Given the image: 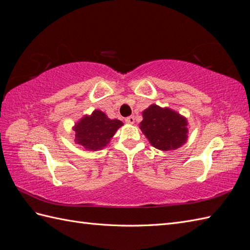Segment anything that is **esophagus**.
<instances>
[{
	"label": "esophagus",
	"mask_w": 250,
	"mask_h": 250,
	"mask_svg": "<svg viewBox=\"0 0 250 250\" xmlns=\"http://www.w3.org/2000/svg\"><path fill=\"white\" fill-rule=\"evenodd\" d=\"M125 122L127 124H134L135 123V116H128L125 119Z\"/></svg>",
	"instance_id": "1"
}]
</instances>
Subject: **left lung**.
Listing matches in <instances>:
<instances>
[{
  "label": "left lung",
  "mask_w": 250,
  "mask_h": 250,
  "mask_svg": "<svg viewBox=\"0 0 250 250\" xmlns=\"http://www.w3.org/2000/svg\"><path fill=\"white\" fill-rule=\"evenodd\" d=\"M142 114L140 129L154 147L169 151L186 142L187 121L175 111L152 104Z\"/></svg>",
  "instance_id": "left-lung-1"
}]
</instances>
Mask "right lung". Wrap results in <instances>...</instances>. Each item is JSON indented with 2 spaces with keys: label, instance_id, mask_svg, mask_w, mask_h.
<instances>
[{
  "label": "right lung",
  "instance_id": "right-lung-1",
  "mask_svg": "<svg viewBox=\"0 0 250 250\" xmlns=\"http://www.w3.org/2000/svg\"><path fill=\"white\" fill-rule=\"evenodd\" d=\"M122 125L121 121L110 120L102 111L95 110L91 116H84L75 125L76 141L86 149H101L107 146Z\"/></svg>",
  "mask_w": 250,
  "mask_h": 250
}]
</instances>
